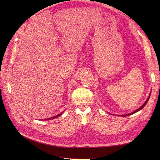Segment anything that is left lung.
I'll use <instances>...</instances> for the list:
<instances>
[{
	"mask_svg": "<svg viewBox=\"0 0 160 160\" xmlns=\"http://www.w3.org/2000/svg\"><path fill=\"white\" fill-rule=\"evenodd\" d=\"M150 95H151V92L150 93V94H149V96H148V97L147 98V99L146 100V101L144 102V104H142L140 108H139L138 109H137L136 110H135L134 112H132V113H128V114H126V115H120V116H121V117H127V116H128V115H132V114H133V113H136V112H139V110H142V108H143L145 106V105L147 104V102H148V100H149V98H150Z\"/></svg>",
	"mask_w": 160,
	"mask_h": 160,
	"instance_id": "1",
	"label": "left lung"
}]
</instances>
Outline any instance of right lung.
I'll use <instances>...</instances> for the list:
<instances>
[{"instance_id": "right-lung-1", "label": "right lung", "mask_w": 160, "mask_h": 160, "mask_svg": "<svg viewBox=\"0 0 160 160\" xmlns=\"http://www.w3.org/2000/svg\"><path fill=\"white\" fill-rule=\"evenodd\" d=\"M63 113V112H62V113H60V114H58V115H56V116H54V117H50V118H48V119H43V120H45V121H48V120H50V119H56V118H57V117H60L62 113ZM43 120V119H42Z\"/></svg>"}]
</instances>
